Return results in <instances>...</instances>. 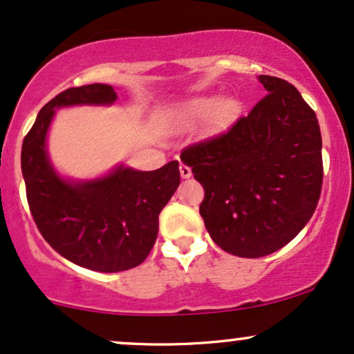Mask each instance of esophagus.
Here are the masks:
<instances>
[{"label": "esophagus", "mask_w": 354, "mask_h": 354, "mask_svg": "<svg viewBox=\"0 0 354 354\" xmlns=\"http://www.w3.org/2000/svg\"><path fill=\"white\" fill-rule=\"evenodd\" d=\"M178 169H180V176L184 178H189L190 176H192V169H190L187 164H180V167Z\"/></svg>", "instance_id": "esophagus-1"}]
</instances>
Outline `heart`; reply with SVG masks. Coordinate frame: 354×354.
Returning <instances> with one entry per match:
<instances>
[{"label": "heart", "mask_w": 354, "mask_h": 354, "mask_svg": "<svg viewBox=\"0 0 354 354\" xmlns=\"http://www.w3.org/2000/svg\"><path fill=\"white\" fill-rule=\"evenodd\" d=\"M210 114L212 122L215 126H223V124L230 122L234 119V115L236 114V104L230 99L220 102L218 99L214 97H198L187 102L178 111V118L184 122H197V120L209 118Z\"/></svg>", "instance_id": "heart-1"}]
</instances>
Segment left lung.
I'll return each mask as SVG.
<instances>
[{"label": "left lung", "mask_w": 354, "mask_h": 354, "mask_svg": "<svg viewBox=\"0 0 354 354\" xmlns=\"http://www.w3.org/2000/svg\"><path fill=\"white\" fill-rule=\"evenodd\" d=\"M259 81L267 95L248 115L180 153L205 190L198 210L212 240L243 259L292 242L317 209L323 184L315 111L285 79Z\"/></svg>", "instance_id": "obj_1"}]
</instances>
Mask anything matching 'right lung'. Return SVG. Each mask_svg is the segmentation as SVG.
<instances>
[{
	"instance_id": "obj_1",
	"label": "right lung",
	"mask_w": 354,
	"mask_h": 354,
	"mask_svg": "<svg viewBox=\"0 0 354 354\" xmlns=\"http://www.w3.org/2000/svg\"><path fill=\"white\" fill-rule=\"evenodd\" d=\"M115 99L107 84L62 91L39 111L21 149V170L37 230L64 259L102 273L131 270L147 259L159 232L160 210L180 184L177 160L151 172L120 165L109 176L81 184L54 172L46 152L54 109Z\"/></svg>"
}]
</instances>
